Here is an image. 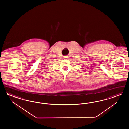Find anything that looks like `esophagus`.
Listing matches in <instances>:
<instances>
[{"label":"esophagus","instance_id":"1","mask_svg":"<svg viewBox=\"0 0 129 129\" xmlns=\"http://www.w3.org/2000/svg\"><path fill=\"white\" fill-rule=\"evenodd\" d=\"M68 56H64V58L65 59H68Z\"/></svg>","mask_w":129,"mask_h":129}]
</instances>
